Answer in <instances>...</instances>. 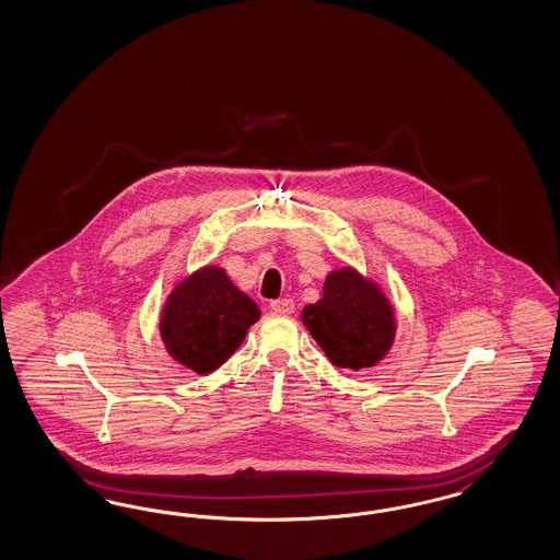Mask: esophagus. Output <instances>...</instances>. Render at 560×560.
<instances>
[{
    "label": "esophagus",
    "mask_w": 560,
    "mask_h": 560,
    "mask_svg": "<svg viewBox=\"0 0 560 560\" xmlns=\"http://www.w3.org/2000/svg\"><path fill=\"white\" fill-rule=\"evenodd\" d=\"M270 308L273 313L290 315V313H294V301L292 299H276V301H271Z\"/></svg>",
    "instance_id": "obj_1"
}]
</instances>
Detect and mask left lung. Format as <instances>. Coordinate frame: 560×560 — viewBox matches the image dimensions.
I'll return each mask as SVG.
<instances>
[{
  "instance_id": "left-lung-1",
  "label": "left lung",
  "mask_w": 560,
  "mask_h": 560,
  "mask_svg": "<svg viewBox=\"0 0 560 560\" xmlns=\"http://www.w3.org/2000/svg\"><path fill=\"white\" fill-rule=\"evenodd\" d=\"M315 342L340 369L375 366L389 352L396 319L385 294L352 268L331 271L324 296L303 311Z\"/></svg>"
}]
</instances>
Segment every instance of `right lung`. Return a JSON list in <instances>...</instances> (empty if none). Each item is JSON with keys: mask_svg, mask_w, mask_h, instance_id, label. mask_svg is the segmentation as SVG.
<instances>
[{"mask_svg": "<svg viewBox=\"0 0 560 560\" xmlns=\"http://www.w3.org/2000/svg\"><path fill=\"white\" fill-rule=\"evenodd\" d=\"M259 319V308L236 289L226 271L208 266L171 292L161 319L168 354L206 375L217 371Z\"/></svg>", "mask_w": 560, "mask_h": 560, "instance_id": "obj_1", "label": "right lung"}]
</instances>
